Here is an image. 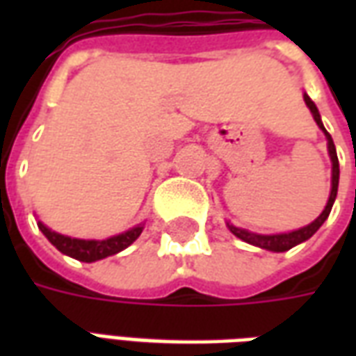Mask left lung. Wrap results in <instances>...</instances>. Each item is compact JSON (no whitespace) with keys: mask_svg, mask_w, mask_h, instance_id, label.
<instances>
[{"mask_svg":"<svg viewBox=\"0 0 356 356\" xmlns=\"http://www.w3.org/2000/svg\"><path fill=\"white\" fill-rule=\"evenodd\" d=\"M305 102L309 110L313 112L314 122L318 124L324 135H326V139H328V152L330 158H332V191H330V198L328 204H326V208L322 211L321 216L314 219L313 223L307 225L303 229H299V231L288 232V234H270V236H265V234H254V232H248L244 229H236V227H232L229 225V229L234 236H238L240 240H244L248 244H254V246H259L263 250H268V252H286V250H290V248L298 246L301 242H305L313 236L314 232L321 229V225L328 219L330 211H332V206H334V200H336L337 196V183H339V162H337V154H336V145H334V140L330 137V133L324 129V125L321 122V114H318V108L314 106V102L309 99L305 95Z\"/></svg>","mask_w":356,"mask_h":356,"instance_id":"1","label":"left lung"}]
</instances>
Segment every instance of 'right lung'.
<instances>
[{"label":"right lung","instance_id":"add662e5","mask_svg":"<svg viewBox=\"0 0 356 356\" xmlns=\"http://www.w3.org/2000/svg\"><path fill=\"white\" fill-rule=\"evenodd\" d=\"M38 227H40V231L47 236V240H49L53 246L57 248L58 252L70 255V257L78 259V261L86 263L99 261V259H104L108 255L122 252V250H125L129 244H133L135 240L139 238V234L143 232V227H135L131 231L106 240H78L49 231L43 223H38Z\"/></svg>","mask_w":356,"mask_h":356}]
</instances>
